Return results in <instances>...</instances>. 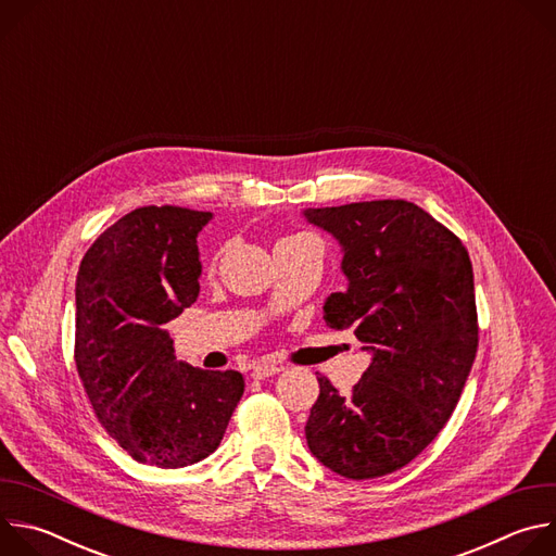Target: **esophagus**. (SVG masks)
Segmentation results:
<instances>
[{
	"mask_svg": "<svg viewBox=\"0 0 556 556\" xmlns=\"http://www.w3.org/2000/svg\"><path fill=\"white\" fill-rule=\"evenodd\" d=\"M281 369H283L281 365H275V363H268V361H260V363H255L251 376H253L255 380H264V378H268V376L279 374Z\"/></svg>",
	"mask_w": 556,
	"mask_h": 556,
	"instance_id": "34e87169",
	"label": "esophagus"
}]
</instances>
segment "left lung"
Returning <instances> with one entry per match:
<instances>
[{"label": "left lung", "mask_w": 556, "mask_h": 556, "mask_svg": "<svg viewBox=\"0 0 556 556\" xmlns=\"http://www.w3.org/2000/svg\"><path fill=\"white\" fill-rule=\"evenodd\" d=\"M341 247L343 292L324 303L332 330L371 356L350 395L319 376L309 453L348 480L409 464L451 418L478 352L472 266L457 237L420 206L374 200L305 208Z\"/></svg>", "instance_id": "obj_1"}]
</instances>
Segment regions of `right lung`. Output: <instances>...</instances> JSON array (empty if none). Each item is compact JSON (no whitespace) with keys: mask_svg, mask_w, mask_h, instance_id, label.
I'll list each match as a JSON object with an SVG mask.
<instances>
[{"mask_svg":"<svg viewBox=\"0 0 556 556\" xmlns=\"http://www.w3.org/2000/svg\"><path fill=\"white\" fill-rule=\"evenodd\" d=\"M211 219L180 206L136 208L78 266L76 369L99 422L142 464L208 457L244 393L240 371L178 363L165 330L198 299V235Z\"/></svg>","mask_w":556,"mask_h":556,"instance_id":"1","label":"right lung"}]
</instances>
